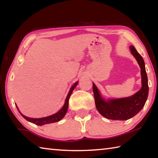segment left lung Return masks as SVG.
I'll return each instance as SVG.
<instances>
[{"label": "left lung", "instance_id": "1", "mask_svg": "<svg viewBox=\"0 0 158 158\" xmlns=\"http://www.w3.org/2000/svg\"><path fill=\"white\" fill-rule=\"evenodd\" d=\"M130 50L141 68L142 87L136 94L130 98L105 101L102 98L95 85L93 84L96 108L102 116L106 118L121 121L130 119L142 109L148 98V77L143 59L133 46H130Z\"/></svg>", "mask_w": 158, "mask_h": 158}]
</instances>
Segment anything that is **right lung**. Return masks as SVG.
Returning <instances> with one entry per match:
<instances>
[{"label":"right lung","mask_w":158,"mask_h":158,"mask_svg":"<svg viewBox=\"0 0 158 158\" xmlns=\"http://www.w3.org/2000/svg\"><path fill=\"white\" fill-rule=\"evenodd\" d=\"M77 84H78V82H76L75 84L73 85V87L71 88L70 90H69L68 95V96H67L65 104H64L63 108L61 109L59 111H58L56 114L52 115V116H47V117L41 118H28V117L25 116L24 115H23L22 114H21V115L23 118H24L26 120H27L28 121L33 123L37 125H43L45 124L52 123H56V122L60 121V120L62 119L64 116H65V115L67 113V111H68V102H69V97H70L72 93H73V90L74 89V88L77 86ZM18 111H19V109H18Z\"/></svg>","instance_id":"obj_1"}]
</instances>
